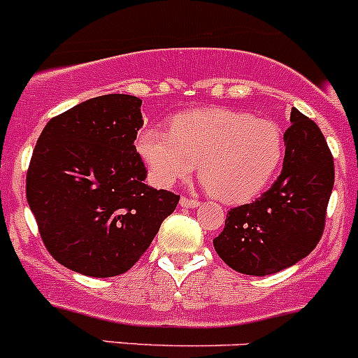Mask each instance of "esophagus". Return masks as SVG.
<instances>
[{
	"label": "esophagus",
	"mask_w": 358,
	"mask_h": 358,
	"mask_svg": "<svg viewBox=\"0 0 358 358\" xmlns=\"http://www.w3.org/2000/svg\"><path fill=\"white\" fill-rule=\"evenodd\" d=\"M181 207H186V209H193V207H199L200 202L196 199H188V196H182L181 199Z\"/></svg>",
	"instance_id": "34e87169"
}]
</instances>
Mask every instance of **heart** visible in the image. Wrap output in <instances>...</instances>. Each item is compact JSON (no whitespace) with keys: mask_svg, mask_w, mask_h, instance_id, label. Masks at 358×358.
<instances>
[{"mask_svg":"<svg viewBox=\"0 0 358 358\" xmlns=\"http://www.w3.org/2000/svg\"><path fill=\"white\" fill-rule=\"evenodd\" d=\"M283 145L272 119L224 107L182 112L172 119L170 131L148 126L137 137L152 181L173 185L192 176L200 162L206 188L228 203L248 202L268 185Z\"/></svg>","mask_w":358,"mask_h":358,"instance_id":"obj_1","label":"heart"}]
</instances>
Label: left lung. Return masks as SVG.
<instances>
[{
	"label": "left lung",
	"instance_id": "left-lung-1",
	"mask_svg": "<svg viewBox=\"0 0 358 358\" xmlns=\"http://www.w3.org/2000/svg\"><path fill=\"white\" fill-rule=\"evenodd\" d=\"M283 170L255 202L228 210L213 241L221 260L248 275H268L308 257L325 228L334 158L315 121L292 108Z\"/></svg>",
	"mask_w": 358,
	"mask_h": 358
}]
</instances>
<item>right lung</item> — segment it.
<instances>
[{"mask_svg":"<svg viewBox=\"0 0 358 358\" xmlns=\"http://www.w3.org/2000/svg\"><path fill=\"white\" fill-rule=\"evenodd\" d=\"M142 100L103 94L50 119L33 151L26 196L47 251L93 278L130 271L179 195L144 185L135 148Z\"/></svg>","mask_w":358,"mask_h":358,"instance_id":"1","label":"right lung"}]
</instances>
